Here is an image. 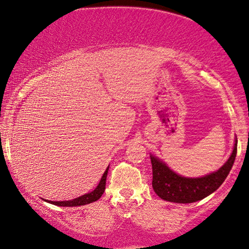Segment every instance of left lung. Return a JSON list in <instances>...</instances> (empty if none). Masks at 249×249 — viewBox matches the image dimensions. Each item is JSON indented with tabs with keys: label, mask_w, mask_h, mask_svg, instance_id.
I'll return each instance as SVG.
<instances>
[{
	"label": "left lung",
	"mask_w": 249,
	"mask_h": 249,
	"mask_svg": "<svg viewBox=\"0 0 249 249\" xmlns=\"http://www.w3.org/2000/svg\"><path fill=\"white\" fill-rule=\"evenodd\" d=\"M237 155V140L231 156L219 171L200 178H182L171 171L166 164L158 158L150 156L153 167V189L158 196L165 201L175 203H192L202 200L220 186L230 169Z\"/></svg>",
	"instance_id": "1"
}]
</instances>
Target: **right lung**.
Instances as JSON below:
<instances>
[{"instance_id":"1","label":"right lung","mask_w":249,"mask_h":249,"mask_svg":"<svg viewBox=\"0 0 249 249\" xmlns=\"http://www.w3.org/2000/svg\"><path fill=\"white\" fill-rule=\"evenodd\" d=\"M107 169L104 172V174L101 178V181L99 183V185L96 186V189L94 191H92L91 193L84 194L80 197H76V199L71 200V201H48L49 203H53L55 205H59V207H77V205H84V204H89L94 202V201L99 200L102 194L106 190V181H107Z\"/></svg>"}]
</instances>
